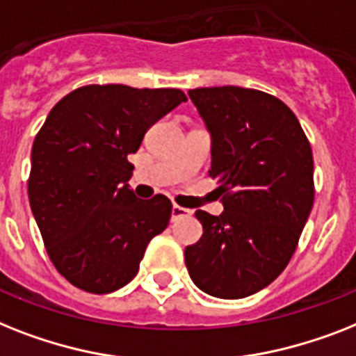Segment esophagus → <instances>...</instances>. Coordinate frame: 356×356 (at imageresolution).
<instances>
[{
    "label": "esophagus",
    "instance_id": "esophagus-1",
    "mask_svg": "<svg viewBox=\"0 0 356 356\" xmlns=\"http://www.w3.org/2000/svg\"><path fill=\"white\" fill-rule=\"evenodd\" d=\"M190 210H186V208L179 207V204H173L172 207V221H177V219L184 218V216H190Z\"/></svg>",
    "mask_w": 356,
    "mask_h": 356
}]
</instances>
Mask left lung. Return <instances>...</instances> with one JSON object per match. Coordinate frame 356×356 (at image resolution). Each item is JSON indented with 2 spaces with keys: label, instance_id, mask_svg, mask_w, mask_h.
<instances>
[{
  "label": "left lung",
  "instance_id": "8db88e82",
  "mask_svg": "<svg viewBox=\"0 0 356 356\" xmlns=\"http://www.w3.org/2000/svg\"><path fill=\"white\" fill-rule=\"evenodd\" d=\"M212 135L210 177L223 213L197 210V243L186 247L190 278L210 296L258 293L287 267L314 201L313 152L298 118L258 89L188 91Z\"/></svg>",
  "mask_w": 356,
  "mask_h": 356
}]
</instances>
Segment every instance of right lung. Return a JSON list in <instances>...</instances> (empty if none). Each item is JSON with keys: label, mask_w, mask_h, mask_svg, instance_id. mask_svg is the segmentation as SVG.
I'll list each match as a JSON object with an SVG mask.
<instances>
[{"label": "right lung", "mask_w": 356, "mask_h": 356, "mask_svg": "<svg viewBox=\"0 0 356 356\" xmlns=\"http://www.w3.org/2000/svg\"><path fill=\"white\" fill-rule=\"evenodd\" d=\"M181 102V89L93 83L63 97L38 131L29 203L49 258L74 287L93 294L124 287L168 227L170 199L135 197L128 155Z\"/></svg>", "instance_id": "right-lung-1"}]
</instances>
